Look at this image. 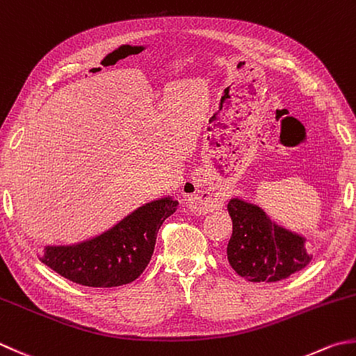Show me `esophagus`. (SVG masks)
I'll return each instance as SVG.
<instances>
[{
    "instance_id": "1",
    "label": "esophagus",
    "mask_w": 356,
    "mask_h": 356,
    "mask_svg": "<svg viewBox=\"0 0 356 356\" xmlns=\"http://www.w3.org/2000/svg\"><path fill=\"white\" fill-rule=\"evenodd\" d=\"M186 186H190V194H188V202L190 208L197 214H205L208 211L218 210L224 205V196L218 191H202L194 182H188Z\"/></svg>"
}]
</instances>
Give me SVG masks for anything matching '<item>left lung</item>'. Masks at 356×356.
<instances>
[{
	"label": "left lung",
	"mask_w": 356,
	"mask_h": 356,
	"mask_svg": "<svg viewBox=\"0 0 356 356\" xmlns=\"http://www.w3.org/2000/svg\"><path fill=\"white\" fill-rule=\"evenodd\" d=\"M233 234L227 247L229 266L252 282H276L302 270L313 254L305 239L273 224L259 207L228 202Z\"/></svg>",
	"instance_id": "8db88e82"
}]
</instances>
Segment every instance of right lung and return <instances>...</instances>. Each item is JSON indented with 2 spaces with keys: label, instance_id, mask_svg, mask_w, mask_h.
Here are the masks:
<instances>
[{
  "label": "right lung",
  "instance_id": "1",
  "mask_svg": "<svg viewBox=\"0 0 356 356\" xmlns=\"http://www.w3.org/2000/svg\"><path fill=\"white\" fill-rule=\"evenodd\" d=\"M177 200H154L97 238L69 247H46L41 262L85 287H118L143 273L154 253L159 228L176 211Z\"/></svg>",
  "mask_w": 356,
  "mask_h": 356
}]
</instances>
